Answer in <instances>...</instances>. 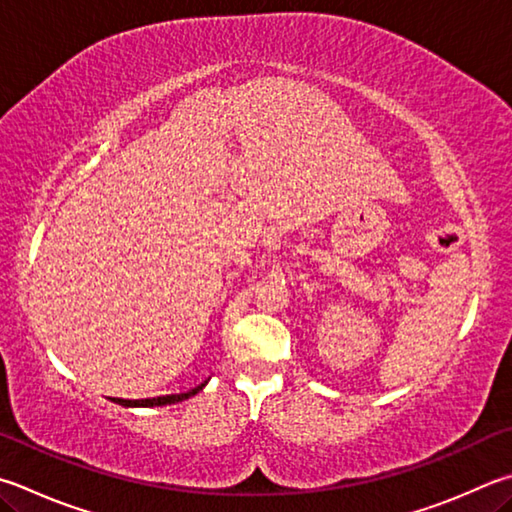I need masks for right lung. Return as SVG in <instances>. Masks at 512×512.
Listing matches in <instances>:
<instances>
[{"label":"right lung","mask_w":512,"mask_h":512,"mask_svg":"<svg viewBox=\"0 0 512 512\" xmlns=\"http://www.w3.org/2000/svg\"><path fill=\"white\" fill-rule=\"evenodd\" d=\"M208 383V380H206ZM206 383H201L199 387L190 389V392L185 394H170V396H156V398H141V401H125V398H111V401L123 405V407H159V405H172V403H181L185 401V398H190L194 394H199L203 387H206Z\"/></svg>","instance_id":"obj_1"}]
</instances>
